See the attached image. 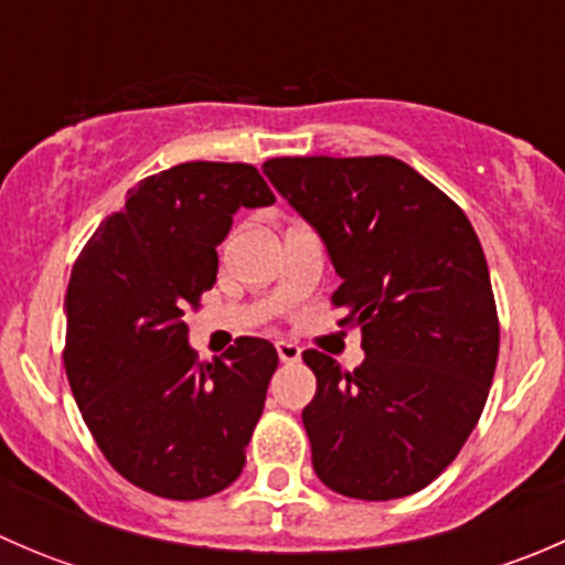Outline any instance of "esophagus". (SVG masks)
<instances>
[{"label":"esophagus","mask_w":565,"mask_h":565,"mask_svg":"<svg viewBox=\"0 0 565 565\" xmlns=\"http://www.w3.org/2000/svg\"><path fill=\"white\" fill-rule=\"evenodd\" d=\"M276 350H278V358H281V363H298L300 361V344H295V341H276Z\"/></svg>","instance_id":"34e87169"}]
</instances>
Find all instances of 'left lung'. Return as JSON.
<instances>
[{
    "label": "left lung",
    "mask_w": 565,
    "mask_h": 565,
    "mask_svg": "<svg viewBox=\"0 0 565 565\" xmlns=\"http://www.w3.org/2000/svg\"><path fill=\"white\" fill-rule=\"evenodd\" d=\"M267 180L322 237L339 324L361 328L355 372L306 350L303 409L319 481L358 500L429 487L487 404L500 350L487 256L457 202L391 156L273 158Z\"/></svg>",
    "instance_id": "1"
}]
</instances>
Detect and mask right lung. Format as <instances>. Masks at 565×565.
Masks as SVG:
<instances>
[{
    "instance_id": "add662e5",
    "label": "right lung",
    "mask_w": 565,
    "mask_h": 565,
    "mask_svg": "<svg viewBox=\"0 0 565 565\" xmlns=\"http://www.w3.org/2000/svg\"><path fill=\"white\" fill-rule=\"evenodd\" d=\"M273 202L250 163H180L130 188L73 265L62 355L73 398L108 465L158 498H210L246 465L276 347L243 335L199 361L182 317L213 289L232 215Z\"/></svg>"
}]
</instances>
